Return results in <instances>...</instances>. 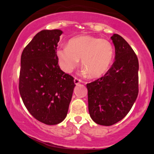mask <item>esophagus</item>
Segmentation results:
<instances>
[{"mask_svg":"<svg viewBox=\"0 0 154 154\" xmlns=\"http://www.w3.org/2000/svg\"><path fill=\"white\" fill-rule=\"evenodd\" d=\"M81 82H82V81H81V79H78V78H76V77L74 78V83H75V85H78V84H79L80 83H81Z\"/></svg>","mask_w":154,"mask_h":154,"instance_id":"34e87169","label":"esophagus"}]
</instances>
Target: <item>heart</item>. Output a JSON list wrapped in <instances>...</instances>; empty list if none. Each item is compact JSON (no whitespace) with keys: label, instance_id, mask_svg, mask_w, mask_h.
<instances>
[{"label":"heart","instance_id":"1","mask_svg":"<svg viewBox=\"0 0 154 154\" xmlns=\"http://www.w3.org/2000/svg\"><path fill=\"white\" fill-rule=\"evenodd\" d=\"M114 49L109 40L91 35H81L69 41L57 50L60 66L66 72H71L78 66L79 59L84 72L92 77H100L108 71L112 62Z\"/></svg>","mask_w":154,"mask_h":154}]
</instances>
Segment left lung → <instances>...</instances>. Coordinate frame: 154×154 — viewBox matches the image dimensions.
<instances>
[{"label": "left lung", "mask_w": 154, "mask_h": 154, "mask_svg": "<svg viewBox=\"0 0 154 154\" xmlns=\"http://www.w3.org/2000/svg\"><path fill=\"white\" fill-rule=\"evenodd\" d=\"M115 61L104 75L88 83V109L99 125L109 126L128 114L139 92V62L135 52L119 34L111 36Z\"/></svg>", "instance_id": "1"}]
</instances>
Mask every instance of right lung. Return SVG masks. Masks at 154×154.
<instances>
[{
	"instance_id": "right-lung-1",
	"label": "right lung",
	"mask_w": 154,
	"mask_h": 154,
	"mask_svg": "<svg viewBox=\"0 0 154 154\" xmlns=\"http://www.w3.org/2000/svg\"><path fill=\"white\" fill-rule=\"evenodd\" d=\"M62 33L59 29L40 31L21 56V97L29 112L46 125L64 121L75 85L73 77L58 64L57 49Z\"/></svg>"
}]
</instances>
